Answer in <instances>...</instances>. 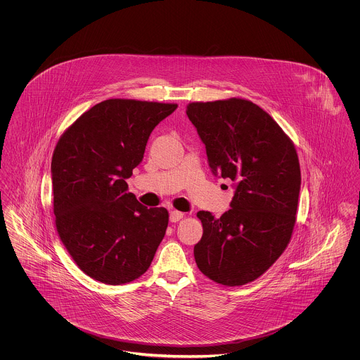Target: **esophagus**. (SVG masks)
I'll return each mask as SVG.
<instances>
[{
    "mask_svg": "<svg viewBox=\"0 0 360 360\" xmlns=\"http://www.w3.org/2000/svg\"><path fill=\"white\" fill-rule=\"evenodd\" d=\"M181 219H184V213L182 212H178V210H172L170 212V221L172 223H176Z\"/></svg>",
    "mask_w": 360,
    "mask_h": 360,
    "instance_id": "1",
    "label": "esophagus"
}]
</instances>
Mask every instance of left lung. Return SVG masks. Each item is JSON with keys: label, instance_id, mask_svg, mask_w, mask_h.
Wrapping results in <instances>:
<instances>
[{"label": "left lung", "instance_id": "obj_1", "mask_svg": "<svg viewBox=\"0 0 360 360\" xmlns=\"http://www.w3.org/2000/svg\"><path fill=\"white\" fill-rule=\"evenodd\" d=\"M186 115L205 144L210 170L235 188L220 219L197 213L204 233L194 245L195 263L217 283L245 285L290 241L301 188L297 151L274 119L247 100L191 103Z\"/></svg>", "mask_w": 360, "mask_h": 360}]
</instances>
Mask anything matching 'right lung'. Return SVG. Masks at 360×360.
Here are the masks:
<instances>
[{"mask_svg": "<svg viewBox=\"0 0 360 360\" xmlns=\"http://www.w3.org/2000/svg\"><path fill=\"white\" fill-rule=\"evenodd\" d=\"M176 103L106 100L59 139L51 162L59 238L77 266L108 285L144 274L165 238L169 212L141 205L127 181L155 127Z\"/></svg>", "mask_w": 360, "mask_h": 360, "instance_id": "right-lung-1", "label": "right lung"}]
</instances>
